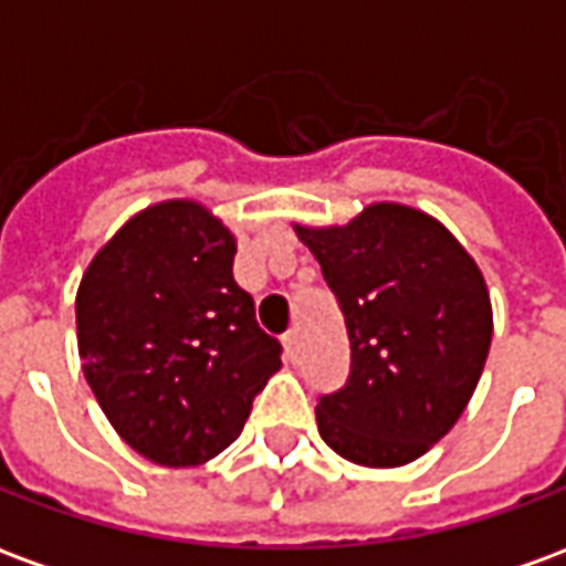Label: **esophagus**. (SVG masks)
Here are the masks:
<instances>
[{
  "label": "esophagus",
  "instance_id": "obj_1",
  "mask_svg": "<svg viewBox=\"0 0 566 566\" xmlns=\"http://www.w3.org/2000/svg\"><path fill=\"white\" fill-rule=\"evenodd\" d=\"M282 343H284V357H287V360H296V357H300V336H296V331L287 333Z\"/></svg>",
  "mask_w": 566,
  "mask_h": 566
}]
</instances>
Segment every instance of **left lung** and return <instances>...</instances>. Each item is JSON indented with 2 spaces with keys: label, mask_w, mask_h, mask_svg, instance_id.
<instances>
[{
  "label": "left lung",
  "mask_w": 566,
  "mask_h": 566,
  "mask_svg": "<svg viewBox=\"0 0 566 566\" xmlns=\"http://www.w3.org/2000/svg\"><path fill=\"white\" fill-rule=\"evenodd\" d=\"M339 300L345 388L315 406L321 439L360 467H403L449 433L485 369V275L427 211L373 202L343 227L294 223Z\"/></svg>",
  "instance_id": "1"
}]
</instances>
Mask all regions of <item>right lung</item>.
I'll list each match as a JSON object with an SVG mask.
<instances>
[{"mask_svg":"<svg viewBox=\"0 0 566 566\" xmlns=\"http://www.w3.org/2000/svg\"><path fill=\"white\" fill-rule=\"evenodd\" d=\"M235 235L197 199L136 211L75 296L84 379L117 437L160 467H199L233 442L282 369L254 300L233 282Z\"/></svg>","mask_w":566,"mask_h":566,"instance_id":"right-lung-1","label":"right lung"}]
</instances>
